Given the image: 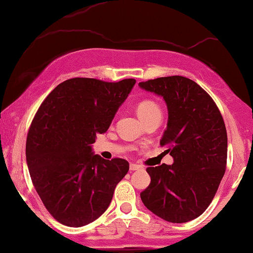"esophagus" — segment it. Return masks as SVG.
Returning a JSON list of instances; mask_svg holds the SVG:
<instances>
[{"label": "esophagus", "instance_id": "obj_1", "mask_svg": "<svg viewBox=\"0 0 253 253\" xmlns=\"http://www.w3.org/2000/svg\"><path fill=\"white\" fill-rule=\"evenodd\" d=\"M139 169H141L140 165L134 164V163H130V164H129V170H130V171H135V170H139Z\"/></svg>", "mask_w": 253, "mask_h": 253}]
</instances>
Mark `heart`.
Returning <instances> with one entry per match:
<instances>
[{
    "label": "heart",
    "mask_w": 253,
    "mask_h": 253,
    "mask_svg": "<svg viewBox=\"0 0 253 253\" xmlns=\"http://www.w3.org/2000/svg\"><path fill=\"white\" fill-rule=\"evenodd\" d=\"M155 113H161V109L153 101L143 100L136 104V114H138L141 121H144L145 119L151 117Z\"/></svg>",
    "instance_id": "heart-1"
}]
</instances>
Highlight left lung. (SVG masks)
I'll use <instances>...</instances> for the list:
<instances>
[{
    "label": "left lung",
    "mask_w": 253,
    "mask_h": 253,
    "mask_svg": "<svg viewBox=\"0 0 253 253\" xmlns=\"http://www.w3.org/2000/svg\"><path fill=\"white\" fill-rule=\"evenodd\" d=\"M139 86L167 103L161 145L173 158L171 165L147 168L151 183L141 191V201L165 221L188 222L207 210L225 173V123L211 97L189 78L161 77Z\"/></svg>",
    "instance_id": "obj_1"
}]
</instances>
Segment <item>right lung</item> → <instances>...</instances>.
<instances>
[{
    "mask_svg": "<svg viewBox=\"0 0 253 253\" xmlns=\"http://www.w3.org/2000/svg\"><path fill=\"white\" fill-rule=\"evenodd\" d=\"M135 80L108 83L71 78L45 98L26 143L30 175L46 210L57 221L82 227L109 207L128 162L94 155L96 134L109 128Z\"/></svg>",
    "mask_w": 253,
    "mask_h": 253,
    "instance_id": "obj_1",
    "label": "right lung"
}]
</instances>
